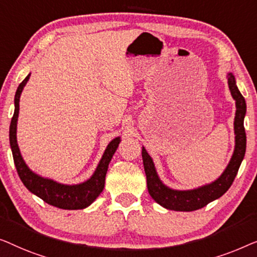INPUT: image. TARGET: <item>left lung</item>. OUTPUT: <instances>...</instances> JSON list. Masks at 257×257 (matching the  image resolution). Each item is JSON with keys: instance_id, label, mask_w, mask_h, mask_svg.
<instances>
[{"instance_id": "1", "label": "left lung", "mask_w": 257, "mask_h": 257, "mask_svg": "<svg viewBox=\"0 0 257 257\" xmlns=\"http://www.w3.org/2000/svg\"><path fill=\"white\" fill-rule=\"evenodd\" d=\"M227 77H228L230 93H232L234 100L236 101V113L235 120H234L235 150H234L232 160H230L228 166L215 182L208 184V185L201 186L199 189L190 191H177L169 189L158 178L153 160H151L149 154L147 153V150L142 148V158L144 171H146L147 175L148 191H149V194L153 197V199L165 208L183 212H191L202 208L211 201L218 199L222 194H225L233 184L234 179H235L238 168H240L241 162L244 157L245 144H247L243 125L245 101L236 87L234 75L232 73H228Z\"/></svg>"}]
</instances>
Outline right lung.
<instances>
[{"label":"right lung","instance_id":"1","mask_svg":"<svg viewBox=\"0 0 257 257\" xmlns=\"http://www.w3.org/2000/svg\"><path fill=\"white\" fill-rule=\"evenodd\" d=\"M29 77H30V74L21 82L16 91L15 113H14L9 128L10 147H12L14 163H15L17 173H19L24 186L30 192L36 194V196L41 198L45 202H48L49 205L56 206V207L63 209H82L87 207L102 192L108 164H109L111 157H113L114 153L117 149L118 143H120V137H116V139H114L108 144L107 149L104 151L95 172H94L91 179H88L87 182L79 184V185H63V184L56 183L51 179H46L37 176L24 163L16 140L17 117H19L20 110V96L22 91H23V87L29 80Z\"/></svg>","mask_w":257,"mask_h":257}]
</instances>
